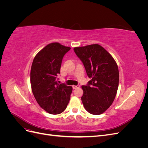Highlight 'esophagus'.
Listing matches in <instances>:
<instances>
[{"mask_svg":"<svg viewBox=\"0 0 148 148\" xmlns=\"http://www.w3.org/2000/svg\"><path fill=\"white\" fill-rule=\"evenodd\" d=\"M73 89H77V88H79V85H77V86H75V85H73L72 86Z\"/></svg>","mask_w":148,"mask_h":148,"instance_id":"34e87169","label":"esophagus"}]
</instances>
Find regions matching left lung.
I'll return each instance as SVG.
<instances>
[{
	"label": "left lung",
	"mask_w": 148,
	"mask_h": 148,
	"mask_svg": "<svg viewBox=\"0 0 148 148\" xmlns=\"http://www.w3.org/2000/svg\"><path fill=\"white\" fill-rule=\"evenodd\" d=\"M91 79L82 86V101L89 113L100 115L112 104L119 82L117 63L110 53L97 44L73 49Z\"/></svg>",
	"instance_id": "left-lung-1"
}]
</instances>
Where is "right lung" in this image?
I'll return each instance as SVG.
<instances>
[{
    "label": "right lung",
    "mask_w": 148,
    "mask_h": 148,
    "mask_svg": "<svg viewBox=\"0 0 148 148\" xmlns=\"http://www.w3.org/2000/svg\"><path fill=\"white\" fill-rule=\"evenodd\" d=\"M70 47L59 42L49 44L34 58L30 72L33 95L42 109L51 114H59L68 105L72 87L57 83L62 59Z\"/></svg>",
    "instance_id": "1"
}]
</instances>
